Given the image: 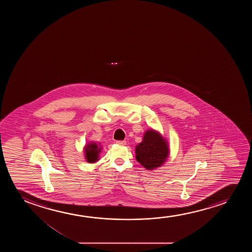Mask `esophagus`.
<instances>
[{"label": "esophagus", "instance_id": "esophagus-1", "mask_svg": "<svg viewBox=\"0 0 252 252\" xmlns=\"http://www.w3.org/2000/svg\"><path fill=\"white\" fill-rule=\"evenodd\" d=\"M116 144H117V145H126V142L125 141V140H123V141H121V140H119V141H116Z\"/></svg>", "mask_w": 252, "mask_h": 252}]
</instances>
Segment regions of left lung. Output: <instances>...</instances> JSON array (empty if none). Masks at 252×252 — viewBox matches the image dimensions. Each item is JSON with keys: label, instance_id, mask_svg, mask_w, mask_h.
<instances>
[{"label": "left lung", "instance_id": "8db88e82", "mask_svg": "<svg viewBox=\"0 0 252 252\" xmlns=\"http://www.w3.org/2000/svg\"><path fill=\"white\" fill-rule=\"evenodd\" d=\"M136 159L148 170L158 169L169 158L168 141L159 131L148 129L143 136L141 143L135 148Z\"/></svg>", "mask_w": 252, "mask_h": 252}]
</instances>
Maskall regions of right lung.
<instances>
[{
  "instance_id": "add662e5",
  "label": "right lung",
  "mask_w": 252,
  "mask_h": 252,
  "mask_svg": "<svg viewBox=\"0 0 252 252\" xmlns=\"http://www.w3.org/2000/svg\"><path fill=\"white\" fill-rule=\"evenodd\" d=\"M84 155L86 161L90 163L96 162L100 158V153L102 150V146L100 143L96 144L95 142H90L84 146Z\"/></svg>"
}]
</instances>
